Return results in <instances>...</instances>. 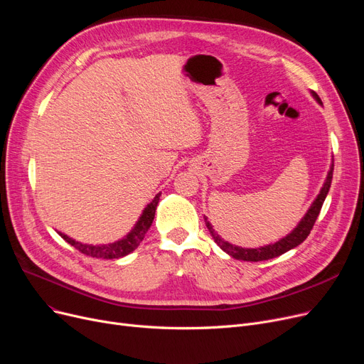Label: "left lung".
<instances>
[{"mask_svg":"<svg viewBox=\"0 0 364 364\" xmlns=\"http://www.w3.org/2000/svg\"><path fill=\"white\" fill-rule=\"evenodd\" d=\"M311 95L316 99V102L318 105H321V100L318 95L311 91ZM332 176H333V159H332V164H331V168L328 171V177L326 180H324L323 183V187L320 188V193L317 195V198L313 200L311 206L309 208V211L305 213V215L301 218V221L298 223V225L294 228V230L286 235L284 237H282L280 240L274 242V243H270V245H264V246H259V247H242V246H237V245H232L230 242L224 240L217 232L215 228L213 227V224L208 221V218L205 217V224L208 227L209 233H211L213 239L215 240V243L221 247V250L228 254L230 257H233L235 259H242V261H265V259H272V258H276L284 252H288L291 250H294V247H296L298 245H301L305 239H307V236L310 235L311 228L320 214V209H321V205L324 202V199H326L328 193H329V188H331V183H332Z\"/></svg>","mask_w":364,"mask_h":364,"instance_id":"left-lung-1","label":"left lung"}]
</instances>
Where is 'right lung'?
Instances as JSON below:
<instances>
[{
  "instance_id": "right-lung-1",
  "label": "right lung",
  "mask_w": 364,
  "mask_h": 364,
  "mask_svg": "<svg viewBox=\"0 0 364 364\" xmlns=\"http://www.w3.org/2000/svg\"><path fill=\"white\" fill-rule=\"evenodd\" d=\"M159 198H161V193H158L155 198L151 199V202L143 209L140 218L137 220L136 224H134V227L131 228L129 233L127 236H124L122 239L117 240V242L106 243V245H88V243H82V242L75 240V239L69 237L68 235H65L62 232H57V233H59L69 245L76 247V250H78L84 255H88V257H92V258H103V259L122 258V257L131 254L132 251H136L137 246L140 245V242L144 239L147 230L153 223V218H155Z\"/></svg>"
}]
</instances>
